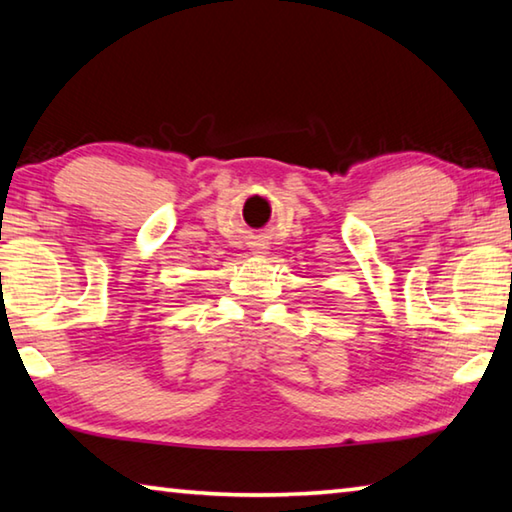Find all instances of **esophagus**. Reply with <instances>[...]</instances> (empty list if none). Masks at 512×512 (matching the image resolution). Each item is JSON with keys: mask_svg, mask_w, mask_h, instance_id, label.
Returning a JSON list of instances; mask_svg holds the SVG:
<instances>
[{"mask_svg": "<svg viewBox=\"0 0 512 512\" xmlns=\"http://www.w3.org/2000/svg\"><path fill=\"white\" fill-rule=\"evenodd\" d=\"M258 254H263V251H258Z\"/></svg>", "mask_w": 512, "mask_h": 512, "instance_id": "esophagus-1", "label": "esophagus"}]
</instances>
